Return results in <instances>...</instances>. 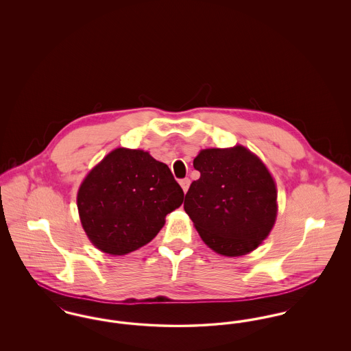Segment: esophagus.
Segmentation results:
<instances>
[{"instance_id":"34e87169","label":"esophagus","mask_w":351,"mask_h":351,"mask_svg":"<svg viewBox=\"0 0 351 351\" xmlns=\"http://www.w3.org/2000/svg\"><path fill=\"white\" fill-rule=\"evenodd\" d=\"M179 183H180V185H182V188H183L184 192H186V191H188V188H189L191 180H189L188 178H185V179H182Z\"/></svg>"}]
</instances>
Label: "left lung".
I'll return each instance as SVG.
<instances>
[{"label":"left lung","instance_id":"obj_1","mask_svg":"<svg viewBox=\"0 0 351 351\" xmlns=\"http://www.w3.org/2000/svg\"><path fill=\"white\" fill-rule=\"evenodd\" d=\"M193 167L200 179L191 184L184 209L202 241L226 256L256 249L278 212L276 186L266 166L243 146H235L200 151Z\"/></svg>","mask_w":351,"mask_h":351}]
</instances>
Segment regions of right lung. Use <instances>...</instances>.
<instances>
[{
	"mask_svg": "<svg viewBox=\"0 0 351 351\" xmlns=\"http://www.w3.org/2000/svg\"><path fill=\"white\" fill-rule=\"evenodd\" d=\"M183 200V189L167 165L145 151L117 149L85 178L77 209L97 249L125 255L155 238Z\"/></svg>",
	"mask_w": 351,
	"mask_h": 351,
	"instance_id": "obj_1",
	"label": "right lung"
}]
</instances>
